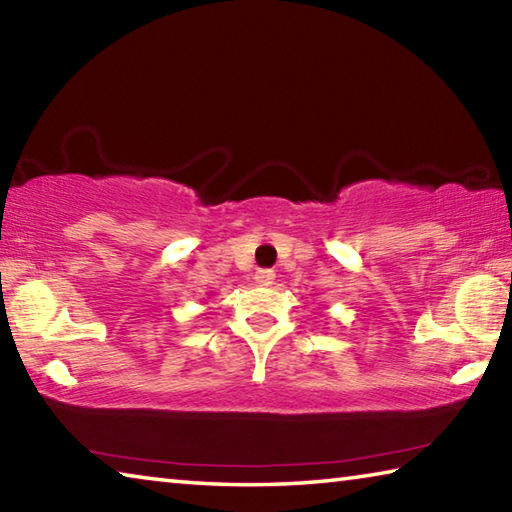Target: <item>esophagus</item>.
Returning a JSON list of instances; mask_svg holds the SVG:
<instances>
[{
	"instance_id": "esophagus-1",
	"label": "esophagus",
	"mask_w": 512,
	"mask_h": 512,
	"mask_svg": "<svg viewBox=\"0 0 512 512\" xmlns=\"http://www.w3.org/2000/svg\"><path fill=\"white\" fill-rule=\"evenodd\" d=\"M275 280V273L271 271V268H262V271H257L255 275V282L259 284V287H271Z\"/></svg>"
}]
</instances>
